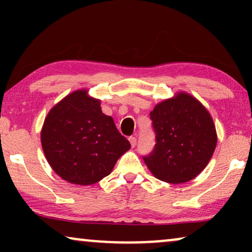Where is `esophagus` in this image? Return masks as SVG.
Segmentation results:
<instances>
[{"label":"esophagus","instance_id":"obj_1","mask_svg":"<svg viewBox=\"0 0 252 252\" xmlns=\"http://www.w3.org/2000/svg\"><path fill=\"white\" fill-rule=\"evenodd\" d=\"M129 142H130V146H132L133 148L136 146V137L135 136H129Z\"/></svg>","mask_w":252,"mask_h":252}]
</instances>
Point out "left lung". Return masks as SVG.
I'll return each mask as SVG.
<instances>
[{
    "mask_svg": "<svg viewBox=\"0 0 252 252\" xmlns=\"http://www.w3.org/2000/svg\"><path fill=\"white\" fill-rule=\"evenodd\" d=\"M156 144L144 163L157 179L184 184L197 177L217 146L212 117L194 96L185 92L158 103L150 112Z\"/></svg>",
    "mask_w": 252,
    "mask_h": 252,
    "instance_id": "left-lung-1",
    "label": "left lung"
}]
</instances>
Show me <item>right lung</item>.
Masks as SVG:
<instances>
[{
    "label": "right lung",
    "instance_id": "add662e5",
    "mask_svg": "<svg viewBox=\"0 0 252 252\" xmlns=\"http://www.w3.org/2000/svg\"><path fill=\"white\" fill-rule=\"evenodd\" d=\"M41 144L57 175L73 185L96 184L111 173L130 148L101 101L87 89L75 91L54 105L41 129Z\"/></svg>",
    "mask_w": 252,
    "mask_h": 252
}]
</instances>
